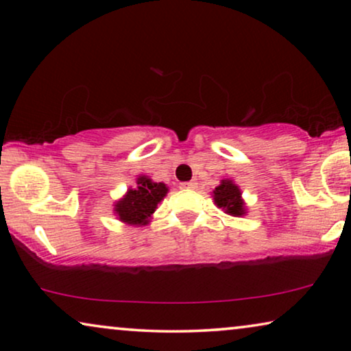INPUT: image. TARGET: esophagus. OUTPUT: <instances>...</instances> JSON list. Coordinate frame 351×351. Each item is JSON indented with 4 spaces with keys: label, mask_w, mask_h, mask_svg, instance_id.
Segmentation results:
<instances>
[{
    "label": "esophagus",
    "mask_w": 351,
    "mask_h": 351,
    "mask_svg": "<svg viewBox=\"0 0 351 351\" xmlns=\"http://www.w3.org/2000/svg\"><path fill=\"white\" fill-rule=\"evenodd\" d=\"M196 186H198V184H196V182H193V180H190V182H182V184H180V189H182V190H195Z\"/></svg>",
    "instance_id": "obj_1"
}]
</instances>
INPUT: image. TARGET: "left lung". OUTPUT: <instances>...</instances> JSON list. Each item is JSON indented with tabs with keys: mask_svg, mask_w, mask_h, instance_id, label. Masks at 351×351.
Here are the masks:
<instances>
[{
	"mask_svg": "<svg viewBox=\"0 0 351 351\" xmlns=\"http://www.w3.org/2000/svg\"><path fill=\"white\" fill-rule=\"evenodd\" d=\"M241 195L243 193L239 186L232 179L220 180L219 186H215L213 190L214 203L225 214L232 215V217H243V215L247 214L246 203H244Z\"/></svg>",
	"mask_w": 351,
	"mask_h": 351,
	"instance_id": "1",
	"label": "left lung"
}]
</instances>
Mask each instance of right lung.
I'll list each match as a JSON object with an SVG mask.
<instances>
[{
  "label": "right lung",
  "instance_id": "1",
  "mask_svg": "<svg viewBox=\"0 0 351 351\" xmlns=\"http://www.w3.org/2000/svg\"><path fill=\"white\" fill-rule=\"evenodd\" d=\"M136 189H128L123 198L114 201L113 213L126 225L142 227L152 222L158 204L165 199L169 186L162 182H153L148 176L137 177Z\"/></svg>",
  "mask_w": 351,
  "mask_h": 351
}]
</instances>
